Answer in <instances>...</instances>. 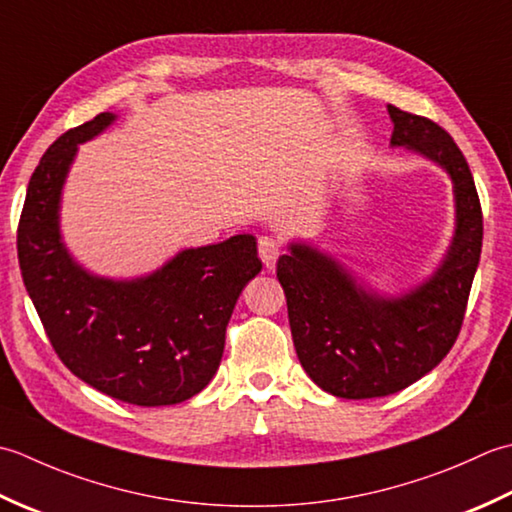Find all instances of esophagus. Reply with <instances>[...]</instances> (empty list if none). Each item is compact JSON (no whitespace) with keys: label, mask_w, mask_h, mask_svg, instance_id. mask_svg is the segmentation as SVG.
<instances>
[{"label":"esophagus","mask_w":512,"mask_h":512,"mask_svg":"<svg viewBox=\"0 0 512 512\" xmlns=\"http://www.w3.org/2000/svg\"><path fill=\"white\" fill-rule=\"evenodd\" d=\"M280 252H283V245H280V241H276L274 236H260L258 238V256H260V260H263L267 269L276 265Z\"/></svg>","instance_id":"obj_1"}]
</instances>
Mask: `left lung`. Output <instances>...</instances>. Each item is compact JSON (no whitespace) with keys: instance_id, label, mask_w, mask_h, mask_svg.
Here are the masks:
<instances>
[{"instance_id":"1","label":"left lung","mask_w":512,"mask_h":512,"mask_svg":"<svg viewBox=\"0 0 512 512\" xmlns=\"http://www.w3.org/2000/svg\"><path fill=\"white\" fill-rule=\"evenodd\" d=\"M391 148L424 156L453 183L455 229L440 265L389 296L362 285L336 256L291 241L278 258L291 338L302 369L344 400L398 393L433 371L460 333L482 254V207L464 154L440 125L387 106Z\"/></svg>"}]
</instances>
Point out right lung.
<instances>
[{
	"label": "right lung",
	"mask_w": 512,
	"mask_h": 512,
	"mask_svg": "<svg viewBox=\"0 0 512 512\" xmlns=\"http://www.w3.org/2000/svg\"><path fill=\"white\" fill-rule=\"evenodd\" d=\"M114 121L101 112L41 156L19 218V267L50 344L79 380L128 404H179L214 378L236 300L263 263L256 238L236 234L181 249L137 278L83 267L61 236V196L79 145Z\"/></svg>",
	"instance_id": "1"
}]
</instances>
